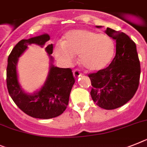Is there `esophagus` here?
I'll list each match as a JSON object with an SVG mask.
<instances>
[{"instance_id": "34e87169", "label": "esophagus", "mask_w": 147, "mask_h": 147, "mask_svg": "<svg viewBox=\"0 0 147 147\" xmlns=\"http://www.w3.org/2000/svg\"><path fill=\"white\" fill-rule=\"evenodd\" d=\"M73 75L76 78H79L80 76H81V71H80V69H76L73 71Z\"/></svg>"}]
</instances>
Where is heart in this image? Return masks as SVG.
I'll list each match as a JSON object with an SVG mask.
<instances>
[{
  "label": "heart",
  "instance_id": "1",
  "mask_svg": "<svg viewBox=\"0 0 147 147\" xmlns=\"http://www.w3.org/2000/svg\"><path fill=\"white\" fill-rule=\"evenodd\" d=\"M114 42L106 35L89 30H73L63 43L55 45L54 55L60 63L70 66L79 55L81 64L89 71H99L108 66L114 54Z\"/></svg>",
  "mask_w": 147,
  "mask_h": 147
}]
</instances>
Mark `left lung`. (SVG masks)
<instances>
[{
    "instance_id": "obj_1",
    "label": "left lung",
    "mask_w": 147,
    "mask_h": 147,
    "mask_svg": "<svg viewBox=\"0 0 147 147\" xmlns=\"http://www.w3.org/2000/svg\"><path fill=\"white\" fill-rule=\"evenodd\" d=\"M105 33L116 41L115 57L108 67L88 76L93 102L100 108L113 110L134 96L140 82V64L136 45L126 34L109 28Z\"/></svg>"
}]
</instances>
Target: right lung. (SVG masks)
<instances>
[{
	"label": "right lung",
	"instance_id": "right-lung-1",
	"mask_svg": "<svg viewBox=\"0 0 147 147\" xmlns=\"http://www.w3.org/2000/svg\"><path fill=\"white\" fill-rule=\"evenodd\" d=\"M50 39L48 34L29 39H22L17 43L8 57L7 68V86L13 102L22 111L32 117L50 119L58 117L66 110L69 99L71 87L75 84V77L70 68L51 66L49 76L40 90L34 94L25 93L18 83L16 71L18 58L27 49L29 44L43 46ZM50 56L53 53V45L45 48Z\"/></svg>",
	"mask_w": 147,
	"mask_h": 147
}]
</instances>
